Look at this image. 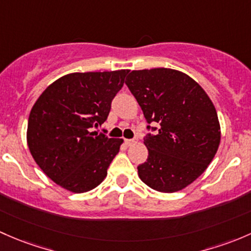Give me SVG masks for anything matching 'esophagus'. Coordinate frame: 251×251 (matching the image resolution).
Masks as SVG:
<instances>
[{
	"instance_id": "esophagus-1",
	"label": "esophagus",
	"mask_w": 251,
	"mask_h": 251,
	"mask_svg": "<svg viewBox=\"0 0 251 251\" xmlns=\"http://www.w3.org/2000/svg\"><path fill=\"white\" fill-rule=\"evenodd\" d=\"M125 143H126V146H131V145L135 143V140H134V139H126Z\"/></svg>"
}]
</instances>
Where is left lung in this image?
<instances>
[{
    "label": "left lung",
    "mask_w": 251,
    "mask_h": 251,
    "mask_svg": "<svg viewBox=\"0 0 251 251\" xmlns=\"http://www.w3.org/2000/svg\"><path fill=\"white\" fill-rule=\"evenodd\" d=\"M126 84L149 123L144 138L149 156L138 167L139 176L159 192L182 190L218 151L220 125L213 102L197 82L176 70L131 71Z\"/></svg>",
    "instance_id": "8db88e82"
}]
</instances>
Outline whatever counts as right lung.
Here are the masks:
<instances>
[{
  "label": "right lung",
  "mask_w": 251,
  "mask_h": 251,
  "mask_svg": "<svg viewBox=\"0 0 251 251\" xmlns=\"http://www.w3.org/2000/svg\"><path fill=\"white\" fill-rule=\"evenodd\" d=\"M128 72L66 75L33 105L27 125L30 152L45 174L61 187L87 192L106 177L122 139L92 130L107 120L111 102Z\"/></svg>",
  "instance_id": "add662e5"
}]
</instances>
